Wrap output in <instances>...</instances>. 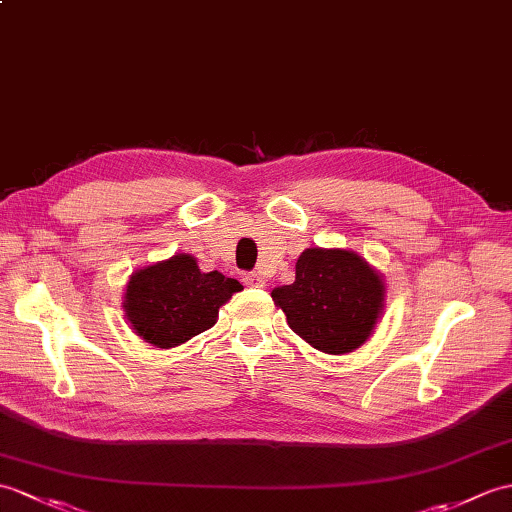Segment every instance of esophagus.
I'll return each instance as SVG.
<instances>
[{
  "mask_svg": "<svg viewBox=\"0 0 512 512\" xmlns=\"http://www.w3.org/2000/svg\"><path fill=\"white\" fill-rule=\"evenodd\" d=\"M244 283L251 285V288H264L266 285V279L259 275V272H251V275L244 277Z\"/></svg>",
  "mask_w": 512,
  "mask_h": 512,
  "instance_id": "1",
  "label": "esophagus"
}]
</instances>
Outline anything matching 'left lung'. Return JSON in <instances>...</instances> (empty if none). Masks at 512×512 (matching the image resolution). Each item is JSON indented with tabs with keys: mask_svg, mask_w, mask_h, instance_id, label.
Returning a JSON list of instances; mask_svg holds the SVG:
<instances>
[{
	"mask_svg": "<svg viewBox=\"0 0 512 512\" xmlns=\"http://www.w3.org/2000/svg\"><path fill=\"white\" fill-rule=\"evenodd\" d=\"M384 279L358 253L305 248L294 283L272 290L296 336L314 349L340 355L360 349L384 312Z\"/></svg>",
	"mask_w": 512,
	"mask_h": 512,
	"instance_id": "obj_1",
	"label": "left lung"
}]
</instances>
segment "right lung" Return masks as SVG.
<instances>
[{"label":"right lung","instance_id":"add662e5","mask_svg":"<svg viewBox=\"0 0 512 512\" xmlns=\"http://www.w3.org/2000/svg\"><path fill=\"white\" fill-rule=\"evenodd\" d=\"M240 290L237 279L202 272L196 257L178 253L133 272L122 307L137 336L172 349L216 325L220 307Z\"/></svg>","mask_w":512,"mask_h":512}]
</instances>
